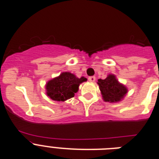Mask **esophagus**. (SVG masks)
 <instances>
[{"instance_id": "1", "label": "esophagus", "mask_w": 159, "mask_h": 159, "mask_svg": "<svg viewBox=\"0 0 159 159\" xmlns=\"http://www.w3.org/2000/svg\"><path fill=\"white\" fill-rule=\"evenodd\" d=\"M89 81H95V76H90L88 78Z\"/></svg>"}]
</instances>
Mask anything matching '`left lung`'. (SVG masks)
<instances>
[{
    "instance_id": "obj_1",
    "label": "left lung",
    "mask_w": 159,
    "mask_h": 159,
    "mask_svg": "<svg viewBox=\"0 0 159 159\" xmlns=\"http://www.w3.org/2000/svg\"><path fill=\"white\" fill-rule=\"evenodd\" d=\"M98 84L106 102H116L120 101L127 94V88L119 83L113 75H108L106 79H98Z\"/></svg>"
}]
</instances>
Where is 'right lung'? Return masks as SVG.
<instances>
[{"label": "right lung", "mask_w": 159, "mask_h": 159, "mask_svg": "<svg viewBox=\"0 0 159 159\" xmlns=\"http://www.w3.org/2000/svg\"><path fill=\"white\" fill-rule=\"evenodd\" d=\"M85 81L87 79L84 77L78 78L70 72H64L47 82V94L55 101H65L75 96L80 84Z\"/></svg>", "instance_id": "1"}]
</instances>
